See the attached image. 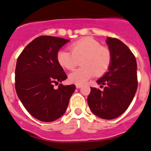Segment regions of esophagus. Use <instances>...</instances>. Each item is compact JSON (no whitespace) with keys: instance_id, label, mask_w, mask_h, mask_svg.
I'll return each instance as SVG.
<instances>
[{"instance_id":"34e87169","label":"esophagus","mask_w":151,"mask_h":151,"mask_svg":"<svg viewBox=\"0 0 151 151\" xmlns=\"http://www.w3.org/2000/svg\"><path fill=\"white\" fill-rule=\"evenodd\" d=\"M82 87V85L81 84H76V88H81Z\"/></svg>"}]
</instances>
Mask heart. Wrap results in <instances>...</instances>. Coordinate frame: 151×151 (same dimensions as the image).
Masks as SVG:
<instances>
[{
	"label": "heart",
	"mask_w": 151,
	"mask_h": 151,
	"mask_svg": "<svg viewBox=\"0 0 151 151\" xmlns=\"http://www.w3.org/2000/svg\"><path fill=\"white\" fill-rule=\"evenodd\" d=\"M70 50L60 49L56 58L59 65L67 70L73 69L80 61L82 66L74 70L68 76L73 83L83 84L95 75H104L111 65V51L91 37L76 41L70 45Z\"/></svg>",
	"instance_id": "1"
}]
</instances>
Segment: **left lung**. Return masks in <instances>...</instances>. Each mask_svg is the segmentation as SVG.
Here are the masks:
<instances>
[{"label":"left lung","instance_id":"8db88e82","mask_svg":"<svg viewBox=\"0 0 151 151\" xmlns=\"http://www.w3.org/2000/svg\"><path fill=\"white\" fill-rule=\"evenodd\" d=\"M107 44L111 53L109 70L97 83L103 91L90 88L88 103L99 117L113 119L123 114L132 102L137 90V63L134 54L122 41L107 37Z\"/></svg>","mask_w":151,"mask_h":151}]
</instances>
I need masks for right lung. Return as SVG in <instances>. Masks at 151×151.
I'll list each match as a JSON object with an SVG mask.
<instances>
[{
  "mask_svg": "<svg viewBox=\"0 0 151 151\" xmlns=\"http://www.w3.org/2000/svg\"><path fill=\"white\" fill-rule=\"evenodd\" d=\"M60 37L40 36L32 41L19 54L15 68L17 96L32 116L44 122L58 119L65 113L75 85L54 84L67 78L56 55L68 42Z\"/></svg>",
  "mask_w": 151,
  "mask_h": 151,
  "instance_id": "obj_1",
  "label": "right lung"
}]
</instances>
